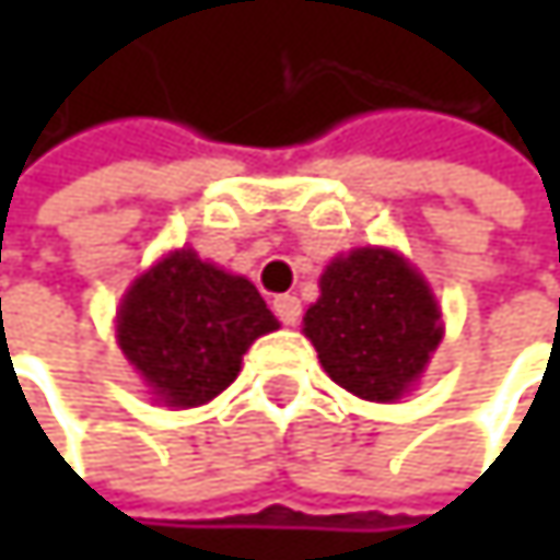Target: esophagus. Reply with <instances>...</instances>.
Listing matches in <instances>:
<instances>
[{
  "mask_svg": "<svg viewBox=\"0 0 560 560\" xmlns=\"http://www.w3.org/2000/svg\"><path fill=\"white\" fill-rule=\"evenodd\" d=\"M272 311H276V317H279L281 324L294 327L298 317H301V301H298L294 294H279V298L272 301Z\"/></svg>",
  "mask_w": 560,
  "mask_h": 560,
  "instance_id": "1",
  "label": "esophagus"
}]
</instances>
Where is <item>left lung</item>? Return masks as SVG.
Masks as SVG:
<instances>
[{"instance_id": "8db88e82", "label": "left lung", "mask_w": 560, "mask_h": 560, "mask_svg": "<svg viewBox=\"0 0 560 560\" xmlns=\"http://www.w3.org/2000/svg\"><path fill=\"white\" fill-rule=\"evenodd\" d=\"M304 337L337 386L366 401H395L424 373L444 327L428 281L408 259L366 246L324 269Z\"/></svg>"}]
</instances>
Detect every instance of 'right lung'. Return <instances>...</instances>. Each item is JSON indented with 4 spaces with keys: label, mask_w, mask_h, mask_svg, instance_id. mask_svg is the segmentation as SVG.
<instances>
[{
    "label": "right lung",
    "mask_w": 560,
    "mask_h": 560,
    "mask_svg": "<svg viewBox=\"0 0 560 560\" xmlns=\"http://www.w3.org/2000/svg\"><path fill=\"white\" fill-rule=\"evenodd\" d=\"M279 330L256 284L177 249L132 281L116 340L155 401L194 408L226 389L256 337Z\"/></svg>",
    "instance_id": "1"
}]
</instances>
